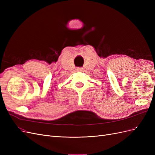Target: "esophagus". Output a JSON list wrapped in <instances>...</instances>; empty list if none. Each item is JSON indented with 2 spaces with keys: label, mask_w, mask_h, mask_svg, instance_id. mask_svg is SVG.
I'll list each match as a JSON object with an SVG mask.
<instances>
[{
  "label": "esophagus",
  "mask_w": 155,
  "mask_h": 155,
  "mask_svg": "<svg viewBox=\"0 0 155 155\" xmlns=\"http://www.w3.org/2000/svg\"><path fill=\"white\" fill-rule=\"evenodd\" d=\"M83 68H81V67H78V68H77V70H78V71H82V70H83Z\"/></svg>",
  "instance_id": "obj_1"
}]
</instances>
